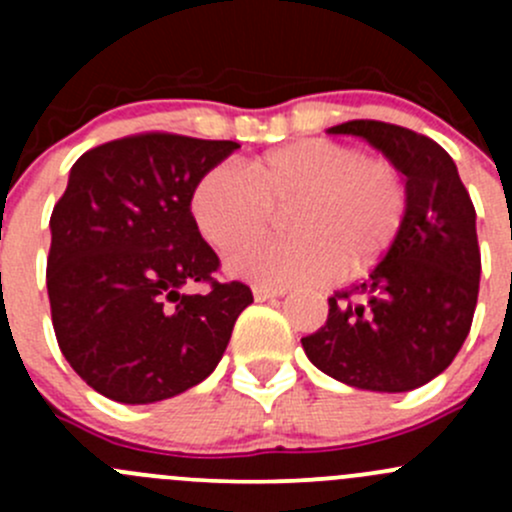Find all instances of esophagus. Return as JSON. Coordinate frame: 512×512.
Listing matches in <instances>:
<instances>
[{
  "label": "esophagus",
  "instance_id": "1",
  "mask_svg": "<svg viewBox=\"0 0 512 512\" xmlns=\"http://www.w3.org/2000/svg\"><path fill=\"white\" fill-rule=\"evenodd\" d=\"M285 292H287L285 287H265V285L252 287V294H255L257 302H267V299H272V297H282Z\"/></svg>",
  "mask_w": 512,
  "mask_h": 512
}]
</instances>
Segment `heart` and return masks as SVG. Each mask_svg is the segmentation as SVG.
<instances>
[{
	"label": "heart",
	"instance_id": "1",
	"mask_svg": "<svg viewBox=\"0 0 512 512\" xmlns=\"http://www.w3.org/2000/svg\"><path fill=\"white\" fill-rule=\"evenodd\" d=\"M295 203L289 241L236 242L256 234L272 207ZM190 210L205 240L227 250L235 275L265 287L317 285L374 265L409 210L399 168L329 138H302L267 156L213 165L195 183Z\"/></svg>",
	"mask_w": 512,
	"mask_h": 512
}]
</instances>
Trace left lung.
Returning a JSON list of instances; mask_svg holds the SVG:
<instances>
[{
    "label": "left lung",
    "mask_w": 512,
    "mask_h": 512,
    "mask_svg": "<svg viewBox=\"0 0 512 512\" xmlns=\"http://www.w3.org/2000/svg\"><path fill=\"white\" fill-rule=\"evenodd\" d=\"M406 178L399 235L364 280L329 297L327 324L302 339L309 361L342 384L411 391L461 352L480 285L476 208L453 158L428 136L384 121H347Z\"/></svg>",
    "instance_id": "left-lung-1"
}]
</instances>
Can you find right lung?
<instances>
[{"instance_id": "obj_1", "label": "right lung", "mask_w": 512, "mask_h": 512, "mask_svg": "<svg viewBox=\"0 0 512 512\" xmlns=\"http://www.w3.org/2000/svg\"><path fill=\"white\" fill-rule=\"evenodd\" d=\"M235 148L146 131L91 148L71 168L49 220L51 324L71 369L106 399H170L223 359L252 289L218 277L190 195Z\"/></svg>"}]
</instances>
